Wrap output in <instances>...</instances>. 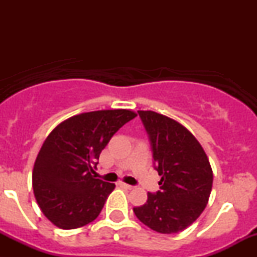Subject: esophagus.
<instances>
[{
	"label": "esophagus",
	"instance_id": "obj_1",
	"mask_svg": "<svg viewBox=\"0 0 257 257\" xmlns=\"http://www.w3.org/2000/svg\"><path fill=\"white\" fill-rule=\"evenodd\" d=\"M120 187H123V188H126V190H133V188H134V186H132V185H128V184H124V182H120Z\"/></svg>",
	"mask_w": 257,
	"mask_h": 257
}]
</instances>
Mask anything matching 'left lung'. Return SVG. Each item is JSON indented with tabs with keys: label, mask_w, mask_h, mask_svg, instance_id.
<instances>
[{
	"label": "left lung",
	"mask_w": 257,
	"mask_h": 257,
	"mask_svg": "<svg viewBox=\"0 0 257 257\" xmlns=\"http://www.w3.org/2000/svg\"><path fill=\"white\" fill-rule=\"evenodd\" d=\"M149 134L161 190L147 193L134 208L144 225L158 233L184 231L199 217L213 187V170L204 150L190 131L175 119L153 111H138Z\"/></svg>",
	"instance_id": "1"
}]
</instances>
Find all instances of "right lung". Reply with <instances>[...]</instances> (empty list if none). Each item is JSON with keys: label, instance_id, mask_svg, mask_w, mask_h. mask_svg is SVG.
Returning <instances> with one entry per match:
<instances>
[{"label": "right lung", "instance_id": "add662e5", "mask_svg": "<svg viewBox=\"0 0 257 257\" xmlns=\"http://www.w3.org/2000/svg\"><path fill=\"white\" fill-rule=\"evenodd\" d=\"M135 117L134 111L123 108L84 112L47 137L35 162L32 187L53 225L73 229L99 216L114 184L94 178V168L114 133Z\"/></svg>", "mask_w": 257, "mask_h": 257}]
</instances>
